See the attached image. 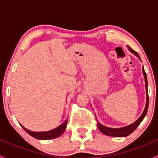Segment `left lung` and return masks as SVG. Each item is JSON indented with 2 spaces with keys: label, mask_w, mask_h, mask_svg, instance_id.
Listing matches in <instances>:
<instances>
[{
  "label": "left lung",
  "mask_w": 158,
  "mask_h": 158,
  "mask_svg": "<svg viewBox=\"0 0 158 158\" xmlns=\"http://www.w3.org/2000/svg\"><path fill=\"white\" fill-rule=\"evenodd\" d=\"M128 49L131 51L133 53H135V55L138 57L140 56H138V54L137 53V52H135V50H133L130 47H128ZM141 60V59H140ZM143 73H144V80H145V84H146V93H147V103H146L145 109H144V111H143L142 114L140 116L139 118L135 122H134L131 125H128V126L125 127V128H107V127L104 126V125H101L100 123L98 122V128L99 129L100 131L102 134L106 135H109V136L111 137H126L128 136L129 135L132 133L135 129L137 128V127L140 125L142 120L144 119V118L145 117L146 114H147L148 109V104H149V98H148V80H147V75H146V73L144 72V68L142 69Z\"/></svg>",
  "instance_id": "left-lung-1"
}]
</instances>
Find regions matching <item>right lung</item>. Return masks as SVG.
<instances>
[{"label": "right lung", "mask_w": 158, "mask_h": 158, "mask_svg": "<svg viewBox=\"0 0 158 158\" xmlns=\"http://www.w3.org/2000/svg\"><path fill=\"white\" fill-rule=\"evenodd\" d=\"M66 125H67V120L65 121L63 124H62L60 126H59L58 128L53 129V130L49 131H45V132H33L31 131L27 130V128H25L24 127H21L27 132L30 136L33 137L34 138L40 140H49V139H53V138H58L60 137L63 132L65 131L66 128Z\"/></svg>", "instance_id": "1"}]
</instances>
